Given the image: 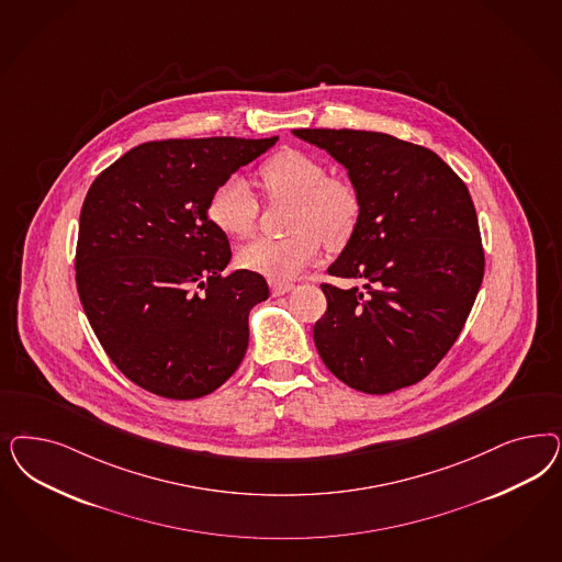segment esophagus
<instances>
[{"mask_svg": "<svg viewBox=\"0 0 562 562\" xmlns=\"http://www.w3.org/2000/svg\"><path fill=\"white\" fill-rule=\"evenodd\" d=\"M295 285L290 283V281H271V291L272 295H283V293H288V291L293 290Z\"/></svg>", "mask_w": 562, "mask_h": 562, "instance_id": "34e87169", "label": "esophagus"}]
</instances>
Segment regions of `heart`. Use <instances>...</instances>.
Returning a JSON list of instances; mask_svg holds the SVG:
<instances>
[{
	"instance_id": "obj_1",
	"label": "heart",
	"mask_w": 562,
	"mask_h": 562,
	"mask_svg": "<svg viewBox=\"0 0 562 562\" xmlns=\"http://www.w3.org/2000/svg\"><path fill=\"white\" fill-rule=\"evenodd\" d=\"M258 183L267 199L293 200L285 237H256L237 260L244 269L272 281L291 279L318 260L323 244L339 250L356 236L363 215L360 188L344 176H330L328 165L304 150L283 148L258 167ZM206 213L223 234L248 237L258 221V200L248 181L229 176L211 194Z\"/></svg>"
}]
</instances>
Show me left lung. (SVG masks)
<instances>
[{
    "label": "left lung",
    "mask_w": 562,
    "mask_h": 562,
    "mask_svg": "<svg viewBox=\"0 0 562 562\" xmlns=\"http://www.w3.org/2000/svg\"><path fill=\"white\" fill-rule=\"evenodd\" d=\"M360 188L363 215L323 283L314 344L347 386L386 395L426 379L453 347L484 279V248L468 186L435 150L382 132L302 127Z\"/></svg>",
    "instance_id": "1"
}]
</instances>
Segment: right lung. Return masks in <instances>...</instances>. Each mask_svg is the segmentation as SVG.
Returning a JSON list of instances; mask_svg holds the SVG:
<instances>
[{"mask_svg": "<svg viewBox=\"0 0 562 562\" xmlns=\"http://www.w3.org/2000/svg\"><path fill=\"white\" fill-rule=\"evenodd\" d=\"M277 136L167 138L103 169L80 211L76 290L120 372L159 397L199 398L248 349V314L269 297L262 274H223L229 239L209 213L218 183Z\"/></svg>", "mask_w": 562, "mask_h": 562, "instance_id": "add662e5", "label": "right lung"}]
</instances>
